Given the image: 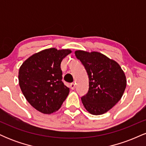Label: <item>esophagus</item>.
Returning a JSON list of instances; mask_svg holds the SVG:
<instances>
[{
	"mask_svg": "<svg viewBox=\"0 0 146 146\" xmlns=\"http://www.w3.org/2000/svg\"><path fill=\"white\" fill-rule=\"evenodd\" d=\"M70 86H71V88L72 90H74L75 88V84L74 82L71 83V84H70Z\"/></svg>",
	"mask_w": 146,
	"mask_h": 146,
	"instance_id": "1",
	"label": "esophagus"
}]
</instances>
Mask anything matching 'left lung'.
Masks as SVG:
<instances>
[{"label":"left lung","instance_id":"left-lung-1","mask_svg":"<svg viewBox=\"0 0 146 146\" xmlns=\"http://www.w3.org/2000/svg\"><path fill=\"white\" fill-rule=\"evenodd\" d=\"M75 54L88 75V91L81 98L84 106L92 115L106 113L121 100L124 93V72L117 62L99 52L78 50Z\"/></svg>","mask_w":146,"mask_h":146}]
</instances>
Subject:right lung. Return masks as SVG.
Here are the masks:
<instances>
[{
	"instance_id": "right-lung-1",
	"label": "right lung",
	"mask_w": 146,
	"mask_h": 146,
	"mask_svg": "<svg viewBox=\"0 0 146 146\" xmlns=\"http://www.w3.org/2000/svg\"><path fill=\"white\" fill-rule=\"evenodd\" d=\"M71 53L70 49L47 48L30 56L20 67L18 81L22 92L40 113L57 111L68 96L69 88L62 81L60 64Z\"/></svg>"
}]
</instances>
